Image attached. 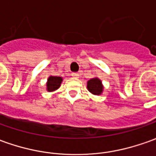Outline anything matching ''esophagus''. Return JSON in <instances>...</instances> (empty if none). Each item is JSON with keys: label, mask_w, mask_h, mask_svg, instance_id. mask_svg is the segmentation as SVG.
<instances>
[{"label": "esophagus", "mask_w": 156, "mask_h": 156, "mask_svg": "<svg viewBox=\"0 0 156 156\" xmlns=\"http://www.w3.org/2000/svg\"><path fill=\"white\" fill-rule=\"evenodd\" d=\"M72 76H73V78H78V76H79V74L77 73H72Z\"/></svg>", "instance_id": "obj_1"}]
</instances>
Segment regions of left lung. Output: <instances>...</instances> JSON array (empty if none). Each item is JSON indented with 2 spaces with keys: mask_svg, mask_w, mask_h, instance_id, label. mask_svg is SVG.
I'll list each match as a JSON object with an SVG mask.
<instances>
[{
  "mask_svg": "<svg viewBox=\"0 0 156 156\" xmlns=\"http://www.w3.org/2000/svg\"><path fill=\"white\" fill-rule=\"evenodd\" d=\"M87 88H88L89 91L92 94H94V95H100L102 92V89H103L101 80L96 78H92V79L88 81Z\"/></svg>",
  "mask_w": 156,
  "mask_h": 156,
  "instance_id": "left-lung-1",
  "label": "left lung"
}]
</instances>
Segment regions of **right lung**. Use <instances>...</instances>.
Wrapping results in <instances>:
<instances>
[{
    "instance_id": "right-lung-1",
    "label": "right lung",
    "mask_w": 156,
    "mask_h": 156,
    "mask_svg": "<svg viewBox=\"0 0 156 156\" xmlns=\"http://www.w3.org/2000/svg\"><path fill=\"white\" fill-rule=\"evenodd\" d=\"M61 82H62V78L60 77L50 76L48 79L47 90L48 91H55L60 86Z\"/></svg>"
}]
</instances>
